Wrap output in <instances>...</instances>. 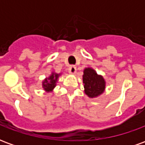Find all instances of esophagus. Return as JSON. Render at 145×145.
<instances>
[{"label": "esophagus", "mask_w": 145, "mask_h": 145, "mask_svg": "<svg viewBox=\"0 0 145 145\" xmlns=\"http://www.w3.org/2000/svg\"><path fill=\"white\" fill-rule=\"evenodd\" d=\"M76 71H77V68H76L75 66H71L68 69V71L71 74H75Z\"/></svg>", "instance_id": "34e87169"}]
</instances>
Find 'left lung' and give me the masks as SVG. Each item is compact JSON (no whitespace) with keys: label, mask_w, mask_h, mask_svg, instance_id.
I'll list each match as a JSON object with an SVG mask.
<instances>
[{"label":"left lung","mask_w":145,"mask_h":145,"mask_svg":"<svg viewBox=\"0 0 145 145\" xmlns=\"http://www.w3.org/2000/svg\"><path fill=\"white\" fill-rule=\"evenodd\" d=\"M83 83L85 94L90 98H95L101 95L105 90L106 82L101 75L90 67L85 68L83 74Z\"/></svg>","instance_id":"1"}]
</instances>
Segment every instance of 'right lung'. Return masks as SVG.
<instances>
[{"instance_id": "1", "label": "right lung", "mask_w": 145, "mask_h": 145, "mask_svg": "<svg viewBox=\"0 0 145 145\" xmlns=\"http://www.w3.org/2000/svg\"><path fill=\"white\" fill-rule=\"evenodd\" d=\"M59 75L60 74H58L52 73V74L48 78L45 79L42 82V87L44 88L45 91H51L55 88Z\"/></svg>"}]
</instances>
